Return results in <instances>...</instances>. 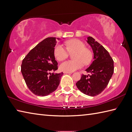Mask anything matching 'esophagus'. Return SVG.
<instances>
[{
    "mask_svg": "<svg viewBox=\"0 0 132 132\" xmlns=\"http://www.w3.org/2000/svg\"><path fill=\"white\" fill-rule=\"evenodd\" d=\"M64 74H71L72 72H68V71H64Z\"/></svg>",
    "mask_w": 132,
    "mask_h": 132,
    "instance_id": "1",
    "label": "esophagus"
}]
</instances>
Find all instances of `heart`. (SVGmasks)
Instances as JSON below:
<instances>
[{"instance_id": "heart-1", "label": "heart", "mask_w": 132, "mask_h": 132, "mask_svg": "<svg viewBox=\"0 0 132 132\" xmlns=\"http://www.w3.org/2000/svg\"><path fill=\"white\" fill-rule=\"evenodd\" d=\"M66 45L67 49L61 44L56 45L54 49V55L59 61L65 60L68 57L69 52L74 53L72 54L73 60L64 61L60 64L61 70L72 72L82 68L84 63L88 64L91 61L92 53L82 41L73 39L67 41Z\"/></svg>"}]
</instances>
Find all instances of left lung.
Segmentation results:
<instances>
[{"label":"left lung","instance_id":"8db88e82","mask_svg":"<svg viewBox=\"0 0 132 132\" xmlns=\"http://www.w3.org/2000/svg\"><path fill=\"white\" fill-rule=\"evenodd\" d=\"M87 43L94 54V60L86 70L91 74H82L76 86L83 94L95 96L102 93L107 86L114 72L113 61L107 50L94 38L88 37Z\"/></svg>","mask_w":132,"mask_h":132}]
</instances>
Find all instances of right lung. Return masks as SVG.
I'll return each mask as SVG.
<instances>
[{
    "label": "right lung",
    "mask_w": 132,
    "mask_h": 132,
    "mask_svg": "<svg viewBox=\"0 0 132 132\" xmlns=\"http://www.w3.org/2000/svg\"><path fill=\"white\" fill-rule=\"evenodd\" d=\"M55 39L48 37L42 41L22 61L21 71L25 82L29 90L37 96H47L54 92L63 74L52 72L58 69L54 55Z\"/></svg>",
    "instance_id": "1"
}]
</instances>
